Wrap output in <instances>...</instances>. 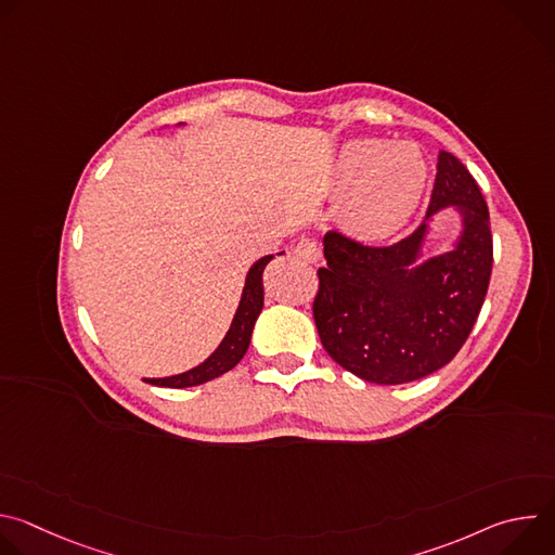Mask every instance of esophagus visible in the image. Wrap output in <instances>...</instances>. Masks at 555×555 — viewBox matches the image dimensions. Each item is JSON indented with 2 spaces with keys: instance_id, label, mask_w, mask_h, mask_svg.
Here are the masks:
<instances>
[{
  "instance_id": "esophagus-1",
  "label": "esophagus",
  "mask_w": 555,
  "mask_h": 555,
  "mask_svg": "<svg viewBox=\"0 0 555 555\" xmlns=\"http://www.w3.org/2000/svg\"><path fill=\"white\" fill-rule=\"evenodd\" d=\"M296 257L307 261V263H319L321 257H323V250H321V244L313 242V240H300L294 248Z\"/></svg>"
}]
</instances>
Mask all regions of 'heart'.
I'll return each instance as SVG.
<instances>
[{
  "label": "heart",
  "mask_w": 555,
  "mask_h": 555,
  "mask_svg": "<svg viewBox=\"0 0 555 555\" xmlns=\"http://www.w3.org/2000/svg\"><path fill=\"white\" fill-rule=\"evenodd\" d=\"M334 191L343 197L345 223L362 236L382 240L404 228L417 212L428 165L411 142L351 140L334 167Z\"/></svg>",
  "instance_id": "obj_1"
}]
</instances>
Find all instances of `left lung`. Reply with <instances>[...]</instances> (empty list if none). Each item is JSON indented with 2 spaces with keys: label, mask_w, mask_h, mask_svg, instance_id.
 <instances>
[{
  "label": "left lung",
  "mask_w": 555,
  "mask_h": 555,
  "mask_svg": "<svg viewBox=\"0 0 555 555\" xmlns=\"http://www.w3.org/2000/svg\"><path fill=\"white\" fill-rule=\"evenodd\" d=\"M459 208L456 246L417 263L428 223L390 246H364L325 234L313 323L325 351L349 373L375 384H404L446 366L467 340L492 276L486 197L469 171L439 151L428 217Z\"/></svg>",
  "instance_id": "8db88e82"
}]
</instances>
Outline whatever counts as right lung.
Masks as SVG:
<instances>
[{
    "instance_id": "right-lung-1",
    "label": "right lung",
    "mask_w": 555,
    "mask_h": 555,
    "mask_svg": "<svg viewBox=\"0 0 555 555\" xmlns=\"http://www.w3.org/2000/svg\"><path fill=\"white\" fill-rule=\"evenodd\" d=\"M272 259L274 257L268 255L250 268L240 307H236V313L232 319V325H230L225 338L221 340V345L215 349V353L208 360H204L199 366H195L186 373L160 377V379H144V382L155 384V386H171V388L197 386V384H204V382H210V379L223 375L225 371H230L236 362H240L248 351L253 327L263 309V270Z\"/></svg>"
}]
</instances>
